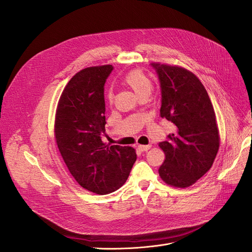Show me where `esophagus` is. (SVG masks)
I'll list each match as a JSON object with an SVG mask.
<instances>
[{
  "mask_svg": "<svg viewBox=\"0 0 252 252\" xmlns=\"http://www.w3.org/2000/svg\"><path fill=\"white\" fill-rule=\"evenodd\" d=\"M138 148L141 151H147V150H149L151 148V145H139Z\"/></svg>",
  "mask_w": 252,
  "mask_h": 252,
  "instance_id": "obj_1",
  "label": "esophagus"
}]
</instances>
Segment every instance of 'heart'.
Instances as JSON below:
<instances>
[{
  "mask_svg": "<svg viewBox=\"0 0 252 252\" xmlns=\"http://www.w3.org/2000/svg\"><path fill=\"white\" fill-rule=\"evenodd\" d=\"M123 81L126 85L130 87L139 96L149 95L152 90L151 80L149 79L148 75L141 69H133L127 72L123 77ZM106 98H107V101L109 103L112 102L113 94L111 93V90L107 91Z\"/></svg>",
  "mask_w": 252,
  "mask_h": 252,
  "instance_id": "obj_1",
  "label": "heart"
}]
</instances>
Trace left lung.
Segmentation results:
<instances>
[{"mask_svg": "<svg viewBox=\"0 0 252 252\" xmlns=\"http://www.w3.org/2000/svg\"><path fill=\"white\" fill-rule=\"evenodd\" d=\"M162 89L159 116L174 125L169 140L158 144L165 154L158 174L167 185H193L215 162L220 132L209 95L196 75L177 65L152 63Z\"/></svg>", "mask_w": 252, "mask_h": 252, "instance_id": "1", "label": "left lung"}]
</instances>
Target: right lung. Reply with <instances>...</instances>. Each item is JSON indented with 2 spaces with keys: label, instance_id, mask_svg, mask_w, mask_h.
<instances>
[{
  "label": "right lung",
  "instance_id": "1",
  "mask_svg": "<svg viewBox=\"0 0 252 252\" xmlns=\"http://www.w3.org/2000/svg\"><path fill=\"white\" fill-rule=\"evenodd\" d=\"M112 65L84 68L67 83L57 106L55 139L73 179L97 194L125 184L136 159L135 149L106 145L104 84Z\"/></svg>",
  "mask_w": 252,
  "mask_h": 252
}]
</instances>
